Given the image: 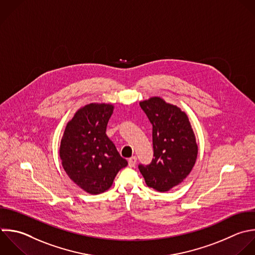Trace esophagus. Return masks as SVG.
Segmentation results:
<instances>
[{"label":"esophagus","mask_w":255,"mask_h":255,"mask_svg":"<svg viewBox=\"0 0 255 255\" xmlns=\"http://www.w3.org/2000/svg\"><path fill=\"white\" fill-rule=\"evenodd\" d=\"M135 163H136V157L135 156H131V157L128 158V165L130 167H134Z\"/></svg>","instance_id":"34e87169"}]
</instances>
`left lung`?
Here are the masks:
<instances>
[{"label": "left lung", "instance_id": "obj_1", "mask_svg": "<svg viewBox=\"0 0 255 255\" xmlns=\"http://www.w3.org/2000/svg\"><path fill=\"white\" fill-rule=\"evenodd\" d=\"M152 125L153 158L138 164L147 186L168 191L190 173L197 156V144L188 118L176 106L154 97L139 103Z\"/></svg>", "mask_w": 255, "mask_h": 255}]
</instances>
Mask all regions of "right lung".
<instances>
[{"label": "right lung", "mask_w": 255, "mask_h": 255, "mask_svg": "<svg viewBox=\"0 0 255 255\" xmlns=\"http://www.w3.org/2000/svg\"><path fill=\"white\" fill-rule=\"evenodd\" d=\"M114 107L90 104L68 123L60 157L69 177L82 189L99 194L108 190L117 173L128 165L106 130Z\"/></svg>", "instance_id": "add662e5"}]
</instances>
